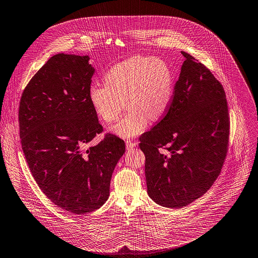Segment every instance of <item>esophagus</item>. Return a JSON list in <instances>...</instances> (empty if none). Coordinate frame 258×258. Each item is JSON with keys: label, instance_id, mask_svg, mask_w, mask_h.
Instances as JSON below:
<instances>
[{"label": "esophagus", "instance_id": "34e87169", "mask_svg": "<svg viewBox=\"0 0 258 258\" xmlns=\"http://www.w3.org/2000/svg\"><path fill=\"white\" fill-rule=\"evenodd\" d=\"M125 145H126V149L127 150H131V149H134L136 146H137V143L136 142H133L131 140H126L125 141Z\"/></svg>", "mask_w": 258, "mask_h": 258}]
</instances>
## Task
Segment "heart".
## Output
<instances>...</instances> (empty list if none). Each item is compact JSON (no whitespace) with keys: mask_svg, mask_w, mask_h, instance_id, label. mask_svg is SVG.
<instances>
[{"mask_svg":"<svg viewBox=\"0 0 258 258\" xmlns=\"http://www.w3.org/2000/svg\"><path fill=\"white\" fill-rule=\"evenodd\" d=\"M104 81L89 86V100L106 123L117 118L125 101L127 112L111 127L113 134L124 139L144 133L150 120L161 119L173 101V71L155 57L135 56L121 61L105 73Z\"/></svg>","mask_w":258,"mask_h":258,"instance_id":"b5f03b06","label":"heart"}]
</instances>
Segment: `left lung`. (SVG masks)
<instances>
[{"instance_id":"obj_1","label":"left lung","mask_w":258,"mask_h":258,"mask_svg":"<svg viewBox=\"0 0 258 258\" xmlns=\"http://www.w3.org/2000/svg\"><path fill=\"white\" fill-rule=\"evenodd\" d=\"M181 53L185 61L171 106L140 138L148 194L167 208L187 206L211 188L221 172L229 140L222 84L205 65Z\"/></svg>"}]
</instances>
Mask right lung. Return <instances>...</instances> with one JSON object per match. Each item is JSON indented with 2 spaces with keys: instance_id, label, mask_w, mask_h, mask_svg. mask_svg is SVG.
Wrapping results in <instances>:
<instances>
[{
  "instance_id": "right-lung-1",
  "label": "right lung",
  "mask_w": 258,
  "mask_h": 258,
  "mask_svg": "<svg viewBox=\"0 0 258 258\" xmlns=\"http://www.w3.org/2000/svg\"><path fill=\"white\" fill-rule=\"evenodd\" d=\"M89 57L52 56L32 77L20 100L22 150L42 192L58 207L80 215L100 208L109 196L124 142L102 132L88 97L94 68Z\"/></svg>"
}]
</instances>
